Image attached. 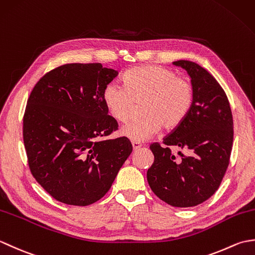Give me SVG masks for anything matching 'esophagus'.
Returning a JSON list of instances; mask_svg holds the SVG:
<instances>
[{
	"mask_svg": "<svg viewBox=\"0 0 255 255\" xmlns=\"http://www.w3.org/2000/svg\"><path fill=\"white\" fill-rule=\"evenodd\" d=\"M131 143H132V148H133V150H138L139 148H141V145H142V143H141V142H138V141H132Z\"/></svg>",
	"mask_w": 255,
	"mask_h": 255,
	"instance_id": "1",
	"label": "esophagus"
}]
</instances>
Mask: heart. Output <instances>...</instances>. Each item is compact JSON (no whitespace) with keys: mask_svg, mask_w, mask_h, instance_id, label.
Returning a JSON list of instances; mask_svg holds the SVG:
<instances>
[{"mask_svg":"<svg viewBox=\"0 0 255 255\" xmlns=\"http://www.w3.org/2000/svg\"><path fill=\"white\" fill-rule=\"evenodd\" d=\"M124 85L108 83L103 91L106 110L117 122L125 123L131 116L136 103H141V117L122 127L121 133L132 141L151 138L163 126H180L191 111L194 100L192 83L175 72L159 66L133 68L124 75Z\"/></svg>","mask_w":255,"mask_h":255,"instance_id":"1","label":"heart"}]
</instances>
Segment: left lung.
Wrapping results in <instances>:
<instances>
[{
  "label": "left lung",
  "instance_id": "8db88e82",
  "mask_svg": "<svg viewBox=\"0 0 255 255\" xmlns=\"http://www.w3.org/2000/svg\"><path fill=\"white\" fill-rule=\"evenodd\" d=\"M174 66L186 70L194 92L191 111L184 122L163 139L164 147L150 145L154 162L147 172L152 192L173 207H193L217 191L229 165L234 121L225 91L213 75L199 64L178 60ZM170 145L186 148L172 155Z\"/></svg>",
  "mask_w": 255,
  "mask_h": 255
}]
</instances>
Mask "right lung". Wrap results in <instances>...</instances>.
<instances>
[{
	"instance_id": "obj_1",
	"label": "right lung",
	"mask_w": 255,
	"mask_h": 255,
	"mask_svg": "<svg viewBox=\"0 0 255 255\" xmlns=\"http://www.w3.org/2000/svg\"><path fill=\"white\" fill-rule=\"evenodd\" d=\"M118 71L101 63H68L46 73L27 101L23 138L32 176L67 205L88 206L110 191L130 155L117 130L103 91Z\"/></svg>"
}]
</instances>
